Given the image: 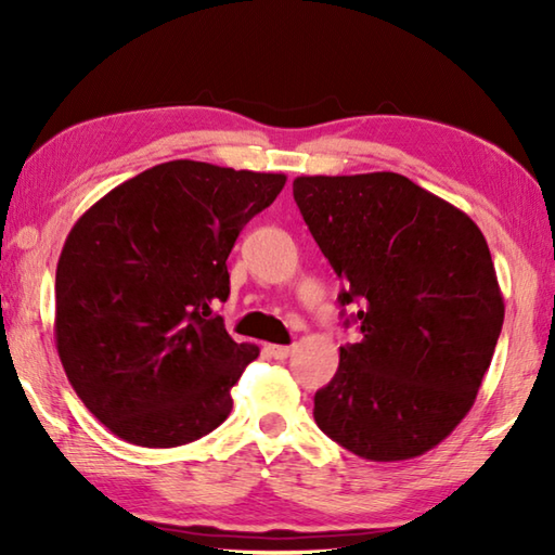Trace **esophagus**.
I'll list each match as a JSON object with an SVG mask.
<instances>
[{
  "instance_id": "obj_1",
  "label": "esophagus",
  "mask_w": 555,
  "mask_h": 555,
  "mask_svg": "<svg viewBox=\"0 0 555 555\" xmlns=\"http://www.w3.org/2000/svg\"><path fill=\"white\" fill-rule=\"evenodd\" d=\"M269 352H271V357H274V360H286V357L294 352V347H288V345H269Z\"/></svg>"
}]
</instances>
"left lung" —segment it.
Listing matches in <instances>:
<instances>
[{
    "label": "left lung",
    "mask_w": 555,
    "mask_h": 555,
    "mask_svg": "<svg viewBox=\"0 0 555 555\" xmlns=\"http://www.w3.org/2000/svg\"><path fill=\"white\" fill-rule=\"evenodd\" d=\"M294 198L343 291L360 343L315 391L318 428L374 463L424 455L473 409L504 323L480 228L455 205L379 171L298 176Z\"/></svg>",
    "instance_id": "left-lung-1"
}]
</instances>
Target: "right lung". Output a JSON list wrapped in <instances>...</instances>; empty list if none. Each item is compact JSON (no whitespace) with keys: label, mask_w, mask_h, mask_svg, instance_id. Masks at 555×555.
Returning a JSON list of instances; mask_svg holds the SVG:
<instances>
[{"label":"right lung","mask_w":555,"mask_h":555,"mask_svg":"<svg viewBox=\"0 0 555 555\" xmlns=\"http://www.w3.org/2000/svg\"><path fill=\"white\" fill-rule=\"evenodd\" d=\"M284 173L158 164L73 224L55 269V347L68 382L127 443L176 448L218 428L259 347L234 343L218 300L244 224Z\"/></svg>","instance_id":"right-lung-1"}]
</instances>
